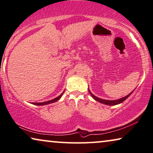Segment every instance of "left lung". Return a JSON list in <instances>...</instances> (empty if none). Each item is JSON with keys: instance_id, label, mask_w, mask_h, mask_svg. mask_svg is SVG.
I'll use <instances>...</instances> for the list:
<instances>
[{"instance_id": "1", "label": "left lung", "mask_w": 153, "mask_h": 153, "mask_svg": "<svg viewBox=\"0 0 153 153\" xmlns=\"http://www.w3.org/2000/svg\"><path fill=\"white\" fill-rule=\"evenodd\" d=\"M88 92H89V93L91 94V96H92L93 98L96 100V101L100 102V103L106 104V105H110V106L116 105V104H119L120 103H122V102H124V100H126L128 98V97L130 95L132 94V93H133V92H131V93H130V94L128 95L127 96H125L124 97H122V98H120L119 100H106L100 99V98H99V97L95 96L94 95H93L92 93H91V92L89 91V89H88Z\"/></svg>"}]
</instances>
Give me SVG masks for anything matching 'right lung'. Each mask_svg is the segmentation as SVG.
I'll use <instances>...</instances> for the list:
<instances>
[{"label": "right lung", "mask_w": 153, "mask_h": 153, "mask_svg": "<svg viewBox=\"0 0 153 153\" xmlns=\"http://www.w3.org/2000/svg\"><path fill=\"white\" fill-rule=\"evenodd\" d=\"M63 93L61 95H59L58 97H56V98H54V99L51 100H49V101L44 102H40V103H33V104H36V105H38V106H42V105H46V104H51V103H53V102L58 101V100L60 99L61 97H62Z\"/></svg>", "instance_id": "add662e5"}]
</instances>
